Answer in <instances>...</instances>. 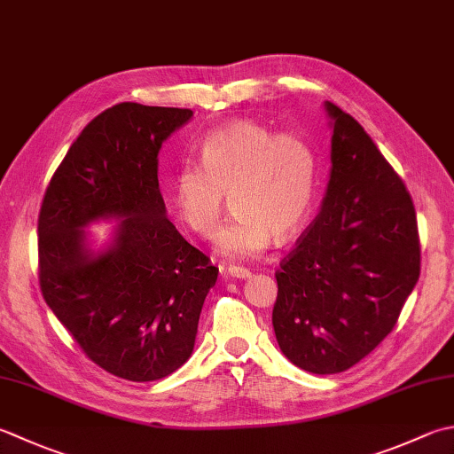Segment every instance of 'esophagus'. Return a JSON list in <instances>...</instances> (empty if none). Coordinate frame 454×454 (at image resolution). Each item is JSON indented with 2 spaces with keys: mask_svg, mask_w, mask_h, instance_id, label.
<instances>
[{
  "mask_svg": "<svg viewBox=\"0 0 454 454\" xmlns=\"http://www.w3.org/2000/svg\"><path fill=\"white\" fill-rule=\"evenodd\" d=\"M226 275H230V278H236V279H247L252 275V271L246 268H239V265H228Z\"/></svg>",
  "mask_w": 454,
  "mask_h": 454,
  "instance_id": "1",
  "label": "esophagus"
}]
</instances>
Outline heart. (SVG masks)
Instances as JSON below:
<instances>
[{
	"instance_id": "heart-1",
	"label": "heart",
	"mask_w": 454,
	"mask_h": 454,
	"mask_svg": "<svg viewBox=\"0 0 454 454\" xmlns=\"http://www.w3.org/2000/svg\"><path fill=\"white\" fill-rule=\"evenodd\" d=\"M318 189L315 145L254 120L208 131L199 144V161L183 159L168 179L176 216L202 238L218 228L228 192L234 212L216 234V250L228 257H254L271 236H297L313 216Z\"/></svg>"
}]
</instances>
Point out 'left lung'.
<instances>
[{
  "mask_svg": "<svg viewBox=\"0 0 454 454\" xmlns=\"http://www.w3.org/2000/svg\"><path fill=\"white\" fill-rule=\"evenodd\" d=\"M331 118V179L321 212L283 257L273 305L281 352L313 374H339L394 331L421 271L413 200L350 114Z\"/></svg>",
  "mask_w": 454,
  "mask_h": 454,
  "instance_id": "1",
  "label": "left lung"
}]
</instances>
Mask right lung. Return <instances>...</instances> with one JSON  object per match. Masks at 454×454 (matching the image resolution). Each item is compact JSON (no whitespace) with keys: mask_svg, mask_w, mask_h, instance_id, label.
Masks as SVG:
<instances>
[{"mask_svg":"<svg viewBox=\"0 0 454 454\" xmlns=\"http://www.w3.org/2000/svg\"><path fill=\"white\" fill-rule=\"evenodd\" d=\"M192 110L121 102L88 123L52 175L39 212L43 299L82 352L129 381L161 380L191 358L218 268L167 218L159 149ZM121 217L94 254L84 225Z\"/></svg>","mask_w":454,"mask_h":454,"instance_id":"obj_1","label":"right lung"}]
</instances>
